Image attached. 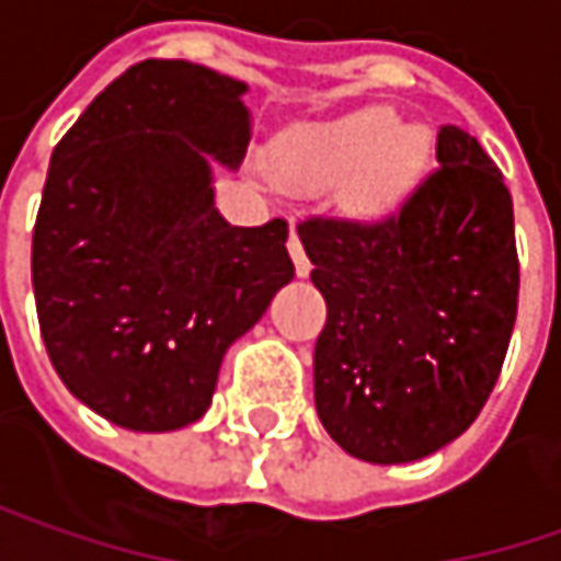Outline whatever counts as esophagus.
Returning <instances> with one entry per match:
<instances>
[{"mask_svg":"<svg viewBox=\"0 0 561 561\" xmlns=\"http://www.w3.org/2000/svg\"><path fill=\"white\" fill-rule=\"evenodd\" d=\"M288 253H291V260H295V273H298V276H308V273H311V260H308V253L301 248V238H298L295 225H291V234H288Z\"/></svg>","mask_w":561,"mask_h":561,"instance_id":"1","label":"esophagus"}]
</instances>
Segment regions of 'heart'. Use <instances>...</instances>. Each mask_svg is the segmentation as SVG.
Instances as JSON below:
<instances>
[{"label": "heart", "instance_id": "obj_1", "mask_svg": "<svg viewBox=\"0 0 561 561\" xmlns=\"http://www.w3.org/2000/svg\"><path fill=\"white\" fill-rule=\"evenodd\" d=\"M432 158L425 129L400 126L387 111H362L336 126L298 133L282 151V171L295 183L336 186L362 174V199L390 203L415 186Z\"/></svg>", "mask_w": 561, "mask_h": 561}]
</instances>
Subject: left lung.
<instances>
[{
	"label": "left lung",
	"instance_id": "1",
	"mask_svg": "<svg viewBox=\"0 0 561 561\" xmlns=\"http://www.w3.org/2000/svg\"><path fill=\"white\" fill-rule=\"evenodd\" d=\"M438 164L380 218L298 221L327 301L313 400L330 438L368 463H407L463 435L485 407L517 317L511 193L460 126Z\"/></svg>",
	"mask_w": 561,
	"mask_h": 561
}]
</instances>
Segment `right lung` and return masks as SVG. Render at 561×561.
I'll list each match as a JSON object with an SVG mask.
<instances>
[{"instance_id":"obj_1","label":"right lung","mask_w":561,"mask_h":561,"mask_svg":"<svg viewBox=\"0 0 561 561\" xmlns=\"http://www.w3.org/2000/svg\"><path fill=\"white\" fill-rule=\"evenodd\" d=\"M248 84L146 59L56 142L31 244L41 336L84 407L133 432L209 410L228 346L295 276L288 221L228 225L209 158L238 168Z\"/></svg>"}]
</instances>
